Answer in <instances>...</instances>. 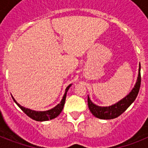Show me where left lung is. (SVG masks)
<instances>
[{"instance_id":"8db88e82","label":"left lung","mask_w":148,"mask_h":148,"mask_svg":"<svg viewBox=\"0 0 148 148\" xmlns=\"http://www.w3.org/2000/svg\"><path fill=\"white\" fill-rule=\"evenodd\" d=\"M140 64L139 65V71H138V77L137 82H136L134 88L132 89L131 92L129 93L125 97L118 101L117 103H114L111 106L108 107H100L93 103L90 101V97H88V104L90 111L95 117L103 120H110L116 118L118 116L123 114L125 110L128 108V107L135 101L136 97L138 96L140 87Z\"/></svg>"}]
</instances>
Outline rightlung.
<instances>
[{
    "label": "right lung",
    "instance_id": "obj_1",
    "mask_svg": "<svg viewBox=\"0 0 148 148\" xmlns=\"http://www.w3.org/2000/svg\"><path fill=\"white\" fill-rule=\"evenodd\" d=\"M71 86V84H70V85H68L67 87L66 90H65L64 95L63 96V98L62 100H61V101L60 102V103H58V105H56L54 108H53L52 109H51V110H45V111H36V110H31V109H28V108H24L23 106L20 105L19 103L15 101L14 97H12V98L14 99V101L15 103H17V105L18 106V107H19V108H21V109L28 117H30L33 120H35L37 121H49V120H52L53 119V118L57 117L58 115L60 114V112L62 111L63 108H64V106L67 92Z\"/></svg>",
    "mask_w": 148,
    "mask_h": 148
}]
</instances>
